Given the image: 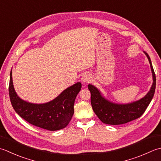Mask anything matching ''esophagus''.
Returning a JSON list of instances; mask_svg holds the SVG:
<instances>
[{"mask_svg":"<svg viewBox=\"0 0 161 161\" xmlns=\"http://www.w3.org/2000/svg\"><path fill=\"white\" fill-rule=\"evenodd\" d=\"M81 81L84 84H86V83H89V81H91V77L89 74H84L82 77H81Z\"/></svg>","mask_w":161,"mask_h":161,"instance_id":"obj_1","label":"esophagus"}]
</instances>
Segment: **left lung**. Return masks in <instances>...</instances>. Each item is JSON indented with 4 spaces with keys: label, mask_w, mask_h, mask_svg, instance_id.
<instances>
[{
    "label": "left lung",
    "mask_w": 161,
    "mask_h": 161,
    "mask_svg": "<svg viewBox=\"0 0 161 161\" xmlns=\"http://www.w3.org/2000/svg\"><path fill=\"white\" fill-rule=\"evenodd\" d=\"M149 60L153 76V84L149 92L137 101L128 104H117L105 98L100 91L92 84L88 85L91 92V103L93 110L97 117L104 124L120 125L126 124L140 117L145 112L152 101L156 89V75L152 61L148 53L144 52Z\"/></svg>",
    "instance_id": "left-lung-1"
}]
</instances>
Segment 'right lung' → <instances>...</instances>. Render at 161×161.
<instances>
[{
    "mask_svg": "<svg viewBox=\"0 0 161 161\" xmlns=\"http://www.w3.org/2000/svg\"><path fill=\"white\" fill-rule=\"evenodd\" d=\"M81 89V84L77 82L52 101L43 104L28 103L17 96L10 72L9 95L15 112L29 124L48 130H58L67 126L73 116L75 100Z\"/></svg>",
    "mask_w": 161,
    "mask_h": 161,
    "instance_id": "right-lung-1",
    "label": "right lung"
}]
</instances>
